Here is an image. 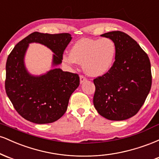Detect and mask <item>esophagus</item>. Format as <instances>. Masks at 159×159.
<instances>
[{"label":"esophagus","mask_w":159,"mask_h":159,"mask_svg":"<svg viewBox=\"0 0 159 159\" xmlns=\"http://www.w3.org/2000/svg\"><path fill=\"white\" fill-rule=\"evenodd\" d=\"M87 81V78H86L84 75H80V83L83 84L84 82Z\"/></svg>","instance_id":"esophagus-1"}]
</instances>
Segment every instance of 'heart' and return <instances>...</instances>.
<instances>
[{
    "label": "heart",
    "mask_w": 159,
    "mask_h": 159,
    "mask_svg": "<svg viewBox=\"0 0 159 159\" xmlns=\"http://www.w3.org/2000/svg\"><path fill=\"white\" fill-rule=\"evenodd\" d=\"M116 46L109 38L81 39L72 45L70 55L64 54L63 61L69 65H83L84 72L92 77L106 74L114 63Z\"/></svg>",
    "instance_id": "1"
}]
</instances>
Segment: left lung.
I'll return each instance as SVG.
<instances>
[{
	"label": "left lung",
	"mask_w": 159,
	"mask_h": 159,
	"mask_svg": "<svg viewBox=\"0 0 159 159\" xmlns=\"http://www.w3.org/2000/svg\"><path fill=\"white\" fill-rule=\"evenodd\" d=\"M116 46L115 61L106 74L93 80V105L110 120H125L139 111L152 85L149 57L138 43L121 31L105 33Z\"/></svg>",
	"instance_id": "obj_1"
}]
</instances>
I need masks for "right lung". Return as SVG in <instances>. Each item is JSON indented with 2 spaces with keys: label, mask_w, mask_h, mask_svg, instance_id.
<instances>
[{
  "label": "right lung",
  "mask_w": 159,
  "mask_h": 159,
  "mask_svg": "<svg viewBox=\"0 0 159 159\" xmlns=\"http://www.w3.org/2000/svg\"><path fill=\"white\" fill-rule=\"evenodd\" d=\"M69 34L34 32L20 41L9 54L6 63L5 89L19 114L36 124L55 122L65 114L71 95L80 84L78 74L54 68L41 75L27 70L25 56L30 43L44 45L54 53L52 66L62 63L63 52L70 43Z\"/></svg>",
  "instance_id": "obj_1"
}]
</instances>
